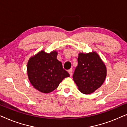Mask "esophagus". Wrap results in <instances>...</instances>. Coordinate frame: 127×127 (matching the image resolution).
Here are the masks:
<instances>
[{
  "label": "esophagus",
  "instance_id": "obj_1",
  "mask_svg": "<svg viewBox=\"0 0 127 127\" xmlns=\"http://www.w3.org/2000/svg\"><path fill=\"white\" fill-rule=\"evenodd\" d=\"M68 72H69V74H70V76H72V69H69V70H68Z\"/></svg>",
  "mask_w": 127,
  "mask_h": 127
}]
</instances>
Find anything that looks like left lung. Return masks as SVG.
<instances>
[{
	"instance_id": "1",
	"label": "left lung",
	"mask_w": 127,
	"mask_h": 127,
	"mask_svg": "<svg viewBox=\"0 0 127 127\" xmlns=\"http://www.w3.org/2000/svg\"><path fill=\"white\" fill-rule=\"evenodd\" d=\"M78 65L73 75L79 90L84 94H90L100 87L106 77V67L95 52L79 53Z\"/></svg>"
}]
</instances>
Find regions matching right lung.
<instances>
[{
  "label": "right lung",
  "mask_w": 127,
  "mask_h": 127,
  "mask_svg": "<svg viewBox=\"0 0 127 127\" xmlns=\"http://www.w3.org/2000/svg\"><path fill=\"white\" fill-rule=\"evenodd\" d=\"M57 52L42 50L31 57L27 64V73L31 84L43 93H50L58 87L69 73L57 59Z\"/></svg>",
  "instance_id": "1"
}]
</instances>
